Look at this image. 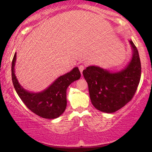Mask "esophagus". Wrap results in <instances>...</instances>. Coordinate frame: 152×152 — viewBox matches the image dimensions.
Returning <instances> with one entry per match:
<instances>
[{
  "instance_id": "esophagus-1",
  "label": "esophagus",
  "mask_w": 152,
  "mask_h": 152,
  "mask_svg": "<svg viewBox=\"0 0 152 152\" xmlns=\"http://www.w3.org/2000/svg\"><path fill=\"white\" fill-rule=\"evenodd\" d=\"M84 68H85V67H84V66H83V65H80V66H79L78 68H79L80 71V73H81V74L82 73V72H83V70H84Z\"/></svg>"
}]
</instances>
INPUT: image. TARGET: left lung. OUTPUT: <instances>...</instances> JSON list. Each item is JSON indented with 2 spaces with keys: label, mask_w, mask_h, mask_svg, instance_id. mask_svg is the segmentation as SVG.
<instances>
[{
  "label": "left lung",
  "mask_w": 152,
  "mask_h": 152,
  "mask_svg": "<svg viewBox=\"0 0 152 152\" xmlns=\"http://www.w3.org/2000/svg\"><path fill=\"white\" fill-rule=\"evenodd\" d=\"M133 51L129 64L119 72H110L99 66H90L84 70L93 106L100 111L116 112L134 96L141 78V62L138 50L132 40Z\"/></svg>",
  "instance_id": "left-lung-1"
}]
</instances>
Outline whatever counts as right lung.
I'll return each instance as SVG.
<instances>
[{"label": "right lung", "mask_w": 152, "mask_h": 152, "mask_svg": "<svg viewBox=\"0 0 152 152\" xmlns=\"http://www.w3.org/2000/svg\"><path fill=\"white\" fill-rule=\"evenodd\" d=\"M16 57L15 52L12 61L11 74L12 84L20 99L28 109L38 116L50 119L60 117L65 111L67 106V88L81 76L78 67H74L70 72L60 76L43 91L31 92L23 88L15 76Z\"/></svg>", "instance_id": "1"}]
</instances>
